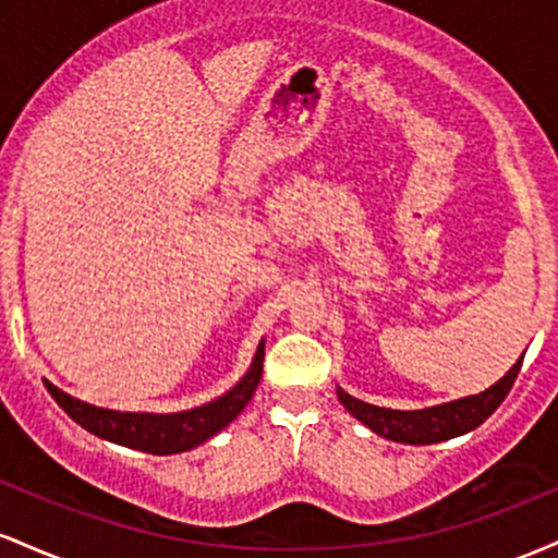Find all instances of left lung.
<instances>
[{
    "label": "left lung",
    "instance_id": "obj_1",
    "mask_svg": "<svg viewBox=\"0 0 558 558\" xmlns=\"http://www.w3.org/2000/svg\"><path fill=\"white\" fill-rule=\"evenodd\" d=\"M522 360L506 373L496 386L477 396H466V399L440 403V407L430 409H417V412H399V409H383L373 407V403H364L354 396H349L345 390L338 388V399L349 414H354L356 420L364 422L369 430H375L383 438L396 440V444H414V446H427L438 444V440H448L453 435H462L466 430H475L477 425H483L485 420L501 407L511 386H514L517 375L522 369Z\"/></svg>",
    "mask_w": 558,
    "mask_h": 558
}]
</instances>
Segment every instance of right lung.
Returning a JSON list of instances; mask_svg holds the SVG:
<instances>
[{
    "instance_id": "right-lung-1",
    "label": "right lung",
    "mask_w": 558,
    "mask_h": 558,
    "mask_svg": "<svg viewBox=\"0 0 558 558\" xmlns=\"http://www.w3.org/2000/svg\"><path fill=\"white\" fill-rule=\"evenodd\" d=\"M262 362H265V343H259L252 369L243 375L239 386L230 388L220 399L204 403V407L178 414L112 412V409H99L73 399V396H68L65 390L52 386L49 380H44V386L52 393V399L65 409L68 417H73L88 433L112 440V444L165 457V453H181L204 444V440H209L239 417L241 409L246 407L259 386Z\"/></svg>"
}]
</instances>
